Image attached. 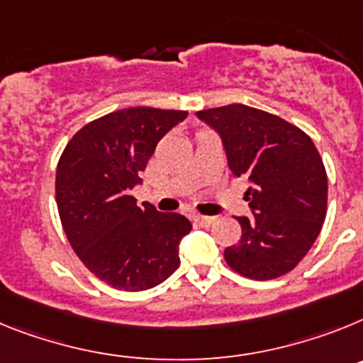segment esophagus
<instances>
[{"mask_svg": "<svg viewBox=\"0 0 363 363\" xmlns=\"http://www.w3.org/2000/svg\"><path fill=\"white\" fill-rule=\"evenodd\" d=\"M195 223H199L201 226H212L213 223L217 220V217H210V216H195L194 217Z\"/></svg>", "mask_w": 363, "mask_h": 363, "instance_id": "1", "label": "esophagus"}]
</instances>
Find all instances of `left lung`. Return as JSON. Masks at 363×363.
I'll return each mask as SVG.
<instances>
[{"mask_svg": "<svg viewBox=\"0 0 363 363\" xmlns=\"http://www.w3.org/2000/svg\"><path fill=\"white\" fill-rule=\"evenodd\" d=\"M197 116L219 133L232 173L250 182L252 217H238L242 235L225 250L226 263L257 281L291 272L325 220L327 173L316 146L291 122L242 104Z\"/></svg>", "mask_w": 363, "mask_h": 363, "instance_id": "1", "label": "left lung"}]
</instances>
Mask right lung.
Instances as JSON below:
<instances>
[{
  "mask_svg": "<svg viewBox=\"0 0 363 363\" xmlns=\"http://www.w3.org/2000/svg\"><path fill=\"white\" fill-rule=\"evenodd\" d=\"M186 111L128 107L89 122L69 140L56 168V204L72 250L94 276L122 291L157 286L177 270L191 223L181 213L137 206L160 138Z\"/></svg>",
  "mask_w": 363,
  "mask_h": 363,
  "instance_id": "1",
  "label": "right lung"
}]
</instances>
